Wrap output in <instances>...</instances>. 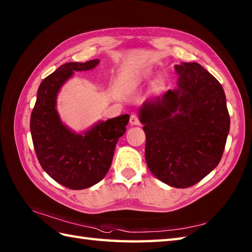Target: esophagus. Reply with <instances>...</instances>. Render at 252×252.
Here are the masks:
<instances>
[{"label":"esophagus","mask_w":252,"mask_h":252,"mask_svg":"<svg viewBox=\"0 0 252 252\" xmlns=\"http://www.w3.org/2000/svg\"><path fill=\"white\" fill-rule=\"evenodd\" d=\"M130 125L131 126H140L141 125V121L138 119V117L136 115H131L130 117Z\"/></svg>","instance_id":"esophagus-1"}]
</instances>
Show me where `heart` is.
<instances>
[{
  "mask_svg": "<svg viewBox=\"0 0 252 252\" xmlns=\"http://www.w3.org/2000/svg\"><path fill=\"white\" fill-rule=\"evenodd\" d=\"M154 74L151 72V71H143L142 73L138 74V76L136 77V82H148L151 81V80L153 79ZM165 80L163 78H159L157 80H155L154 83L152 84V90L153 92L155 93H160L162 92V91L165 89Z\"/></svg>",
  "mask_w": 252,
  "mask_h": 252,
  "instance_id": "heart-1",
  "label": "heart"
}]
</instances>
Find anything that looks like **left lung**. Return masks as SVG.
<instances>
[{"instance_id": "left-lung-1", "label": "left lung", "mask_w": 252, "mask_h": 252, "mask_svg": "<svg viewBox=\"0 0 252 252\" xmlns=\"http://www.w3.org/2000/svg\"><path fill=\"white\" fill-rule=\"evenodd\" d=\"M174 68L178 88L146 100L138 117L149 170L163 183L186 189L220 162L231 120L225 93L211 73L197 63Z\"/></svg>"}]
</instances>
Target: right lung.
<instances>
[{"label":"right lung","instance_id":"right-lung-1","mask_svg":"<svg viewBox=\"0 0 252 252\" xmlns=\"http://www.w3.org/2000/svg\"><path fill=\"white\" fill-rule=\"evenodd\" d=\"M98 60L67 63L41 82L31 112L30 130L37 160L57 183L70 189H84L105 178L111 165L116 144L125 134L130 116L100 121L82 134L62 122L56 97L63 84L74 71L97 66Z\"/></svg>","mask_w":252,"mask_h":252}]
</instances>
